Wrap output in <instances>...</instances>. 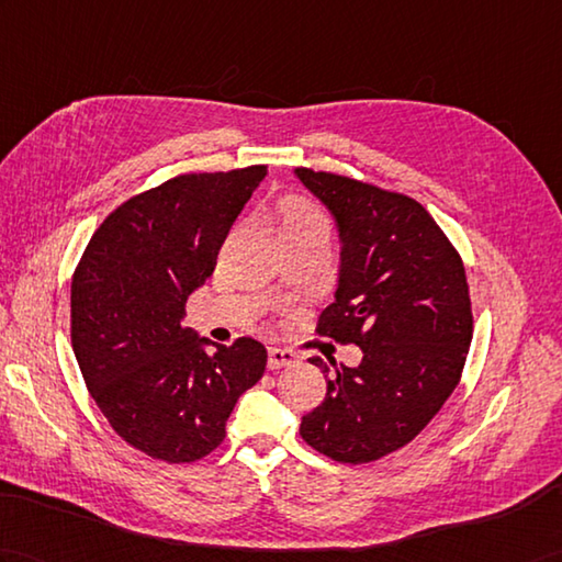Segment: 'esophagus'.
Here are the masks:
<instances>
[{"label": "esophagus", "mask_w": 562, "mask_h": 562, "mask_svg": "<svg viewBox=\"0 0 562 562\" xmlns=\"http://www.w3.org/2000/svg\"><path fill=\"white\" fill-rule=\"evenodd\" d=\"M296 355L290 349H280V347H270L268 349V369L270 371H278V369H284V367H292V363H296Z\"/></svg>", "instance_id": "34e87169"}]
</instances>
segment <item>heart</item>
I'll list each match as a JSON object with an SVG mask.
<instances>
[{"label":"heart","instance_id":"1","mask_svg":"<svg viewBox=\"0 0 562 562\" xmlns=\"http://www.w3.org/2000/svg\"><path fill=\"white\" fill-rule=\"evenodd\" d=\"M282 234H302V232H330V222L316 203L306 199H290L282 207Z\"/></svg>","mask_w":562,"mask_h":562}]
</instances>
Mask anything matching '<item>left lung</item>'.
<instances>
[{
  "label": "left lung",
  "instance_id": "obj_1",
  "mask_svg": "<svg viewBox=\"0 0 562 562\" xmlns=\"http://www.w3.org/2000/svg\"><path fill=\"white\" fill-rule=\"evenodd\" d=\"M340 237L335 302L318 333L355 342L359 367L311 363L328 393L299 434L330 460L363 464L407 446L460 383L472 342L464 266L436 220L409 195L296 167Z\"/></svg>",
  "mask_w": 562,
  "mask_h": 562
}]
</instances>
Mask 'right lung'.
<instances>
[{
	"label": "right lung",
	"mask_w": 562,
	"mask_h": 562,
	"mask_svg": "<svg viewBox=\"0 0 562 562\" xmlns=\"http://www.w3.org/2000/svg\"><path fill=\"white\" fill-rule=\"evenodd\" d=\"M266 175V165L181 175L134 195L98 227L74 272L71 345L88 393L155 460L213 452L234 404L263 378L258 340L215 345L181 321Z\"/></svg>",
	"instance_id": "right-lung-1"
}]
</instances>
